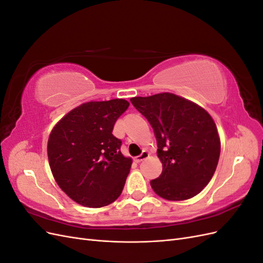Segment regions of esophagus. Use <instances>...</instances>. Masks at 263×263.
<instances>
[{
  "instance_id": "34e87169",
  "label": "esophagus",
  "mask_w": 263,
  "mask_h": 263,
  "mask_svg": "<svg viewBox=\"0 0 263 263\" xmlns=\"http://www.w3.org/2000/svg\"><path fill=\"white\" fill-rule=\"evenodd\" d=\"M148 157H149V153H147V151H142L141 155H139V156H137L136 158H135V161H136V162H141V161H144L145 159H147Z\"/></svg>"
}]
</instances>
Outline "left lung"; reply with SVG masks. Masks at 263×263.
Returning a JSON list of instances; mask_svg holds the SVG:
<instances>
[{
    "mask_svg": "<svg viewBox=\"0 0 263 263\" xmlns=\"http://www.w3.org/2000/svg\"><path fill=\"white\" fill-rule=\"evenodd\" d=\"M130 101L148 119L157 138L162 172L150 182L155 193L168 201L197 195L213 178L220 155L212 116L196 103L169 92Z\"/></svg>",
    "mask_w": 263,
    "mask_h": 263,
    "instance_id": "obj_1",
    "label": "left lung"
}]
</instances>
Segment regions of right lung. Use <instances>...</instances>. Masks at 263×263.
<instances>
[{"label":"right lung","mask_w":263,"mask_h":263,"mask_svg":"<svg viewBox=\"0 0 263 263\" xmlns=\"http://www.w3.org/2000/svg\"><path fill=\"white\" fill-rule=\"evenodd\" d=\"M129 103L91 101L71 109L52 128L47 154L52 176L71 200L99 209L122 194L133 163L112 134Z\"/></svg>","instance_id":"1"}]
</instances>
